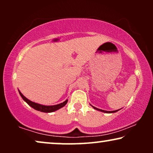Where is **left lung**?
<instances>
[{
    "label": "left lung",
    "mask_w": 153,
    "mask_h": 153,
    "mask_svg": "<svg viewBox=\"0 0 153 153\" xmlns=\"http://www.w3.org/2000/svg\"><path fill=\"white\" fill-rule=\"evenodd\" d=\"M93 106V107L95 108V109H96V110H98V111H102V112H104V113H107V114H111V113H115V112H117L119 110H116V111H104V110H102V109H100V108H96V107H95V106Z\"/></svg>",
    "instance_id": "left-lung-1"
}]
</instances>
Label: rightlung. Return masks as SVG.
<instances>
[{"label": "right lung", "mask_w": 153, "mask_h": 153, "mask_svg": "<svg viewBox=\"0 0 153 153\" xmlns=\"http://www.w3.org/2000/svg\"><path fill=\"white\" fill-rule=\"evenodd\" d=\"M19 94H20L21 97L23 98V100H24L29 106H30L31 107L34 108V109L39 111H41V112L51 113V112L55 111H57L59 109V108L63 107V106L65 105V104H67V102H68V100H67L65 102H62V103H60L59 104H56V105H53V106H45V105H42V104H37V103H35V102H33L32 101H30V100H28L24 95H23V94L21 93L19 91Z\"/></svg>", "instance_id": "obj_1"}]
</instances>
